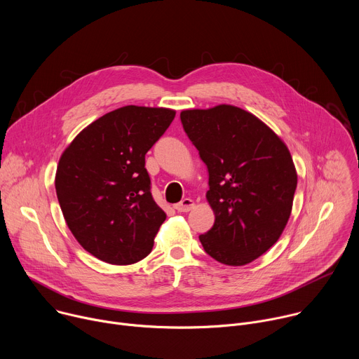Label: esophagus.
Returning a JSON list of instances; mask_svg holds the SVG:
<instances>
[{
    "label": "esophagus",
    "instance_id": "1",
    "mask_svg": "<svg viewBox=\"0 0 359 359\" xmlns=\"http://www.w3.org/2000/svg\"><path fill=\"white\" fill-rule=\"evenodd\" d=\"M194 208V203L191 198H183L180 203L175 204V209L180 213H184V212H190L191 209Z\"/></svg>",
    "mask_w": 359,
    "mask_h": 359
}]
</instances>
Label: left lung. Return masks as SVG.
<instances>
[{
    "mask_svg": "<svg viewBox=\"0 0 359 359\" xmlns=\"http://www.w3.org/2000/svg\"><path fill=\"white\" fill-rule=\"evenodd\" d=\"M180 121L209 172L215 224L198 240L227 266L259 259L281 236L292 209L297 172L284 142L237 107L190 109Z\"/></svg>",
    "mask_w": 359,
    "mask_h": 359,
    "instance_id": "8db88e82",
    "label": "left lung"
}]
</instances>
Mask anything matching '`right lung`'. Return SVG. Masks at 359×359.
<instances>
[{"label":"right lung","mask_w":359,"mask_h":359,"mask_svg":"<svg viewBox=\"0 0 359 359\" xmlns=\"http://www.w3.org/2000/svg\"><path fill=\"white\" fill-rule=\"evenodd\" d=\"M176 112L123 107L85 128L65 149L55 189L65 222L96 259L133 264L151 251L166 213L151 197L144 155Z\"/></svg>","instance_id":"1"}]
</instances>
